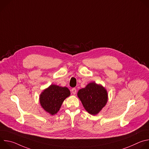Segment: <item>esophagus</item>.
Instances as JSON below:
<instances>
[{
	"instance_id": "obj_1",
	"label": "esophagus",
	"mask_w": 149,
	"mask_h": 149,
	"mask_svg": "<svg viewBox=\"0 0 149 149\" xmlns=\"http://www.w3.org/2000/svg\"><path fill=\"white\" fill-rule=\"evenodd\" d=\"M71 91H72V94L75 95V94H76V93H77V90H76L75 88H72V89L71 90Z\"/></svg>"
}]
</instances>
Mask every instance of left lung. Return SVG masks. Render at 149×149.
I'll list each match as a JSON object with an SVG mask.
<instances>
[{"label": "left lung", "mask_w": 149, "mask_h": 149, "mask_svg": "<svg viewBox=\"0 0 149 149\" xmlns=\"http://www.w3.org/2000/svg\"><path fill=\"white\" fill-rule=\"evenodd\" d=\"M77 96L83 107L89 114H98L108 101V93L102 85L91 82L85 88L80 89Z\"/></svg>", "instance_id": "obj_1"}]
</instances>
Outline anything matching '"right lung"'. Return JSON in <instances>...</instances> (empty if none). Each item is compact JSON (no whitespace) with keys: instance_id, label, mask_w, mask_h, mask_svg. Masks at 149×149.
Masks as SVG:
<instances>
[{"instance_id":"add662e5","label":"right lung","mask_w":149,"mask_h":149,"mask_svg":"<svg viewBox=\"0 0 149 149\" xmlns=\"http://www.w3.org/2000/svg\"><path fill=\"white\" fill-rule=\"evenodd\" d=\"M70 94L67 87L51 84L40 93L39 102L42 109L53 116L58 112L63 101Z\"/></svg>"}]
</instances>
